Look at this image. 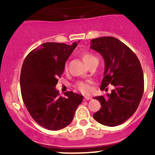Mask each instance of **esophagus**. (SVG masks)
<instances>
[{"label": "esophagus", "instance_id": "34e87169", "mask_svg": "<svg viewBox=\"0 0 155 155\" xmlns=\"http://www.w3.org/2000/svg\"><path fill=\"white\" fill-rule=\"evenodd\" d=\"M92 98L91 96H85V97H84V101H89V100H91Z\"/></svg>", "mask_w": 155, "mask_h": 155}]
</instances>
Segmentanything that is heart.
<instances>
[{
    "instance_id": "obj_1",
    "label": "heart",
    "mask_w": 155,
    "mask_h": 155,
    "mask_svg": "<svg viewBox=\"0 0 155 155\" xmlns=\"http://www.w3.org/2000/svg\"><path fill=\"white\" fill-rule=\"evenodd\" d=\"M82 58L83 61L86 64L87 66L94 61L97 60L95 56H94L91 54H89V53H83ZM65 69H67V67H65ZM76 87L79 91L83 94H87L91 91L90 82H87V81H81V82H77L76 85Z\"/></svg>"
}]
</instances>
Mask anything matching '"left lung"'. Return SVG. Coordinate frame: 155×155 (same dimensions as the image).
Wrapping results in <instances>:
<instances>
[{
  "mask_svg": "<svg viewBox=\"0 0 155 155\" xmlns=\"http://www.w3.org/2000/svg\"><path fill=\"white\" fill-rule=\"evenodd\" d=\"M90 48L102 55L105 70L101 90L114 89L107 97H95L101 108L93 115L100 124L118 126L134 115L144 91V77L141 64L135 53L124 43L112 37L91 40Z\"/></svg>",
  "mask_w": 155,
  "mask_h": 155,
  "instance_id": "8db88e82",
  "label": "left lung"
}]
</instances>
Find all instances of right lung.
<instances>
[{
  "label": "right lung",
  "mask_w": 155,
  "mask_h": 155,
  "mask_svg": "<svg viewBox=\"0 0 155 155\" xmlns=\"http://www.w3.org/2000/svg\"><path fill=\"white\" fill-rule=\"evenodd\" d=\"M77 46L45 43L31 51L23 62L20 87L23 102L33 119L50 130H58L73 121L83 96L68 91L59 96L58 78L64 73L65 62Z\"/></svg>",
  "instance_id": "right-lung-1"
}]
</instances>
